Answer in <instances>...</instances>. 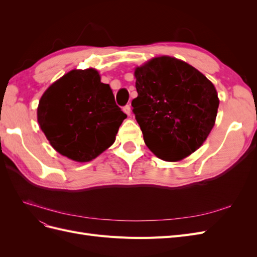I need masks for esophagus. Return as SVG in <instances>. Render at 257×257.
Masks as SVG:
<instances>
[{"instance_id":"obj_1","label":"esophagus","mask_w":257,"mask_h":257,"mask_svg":"<svg viewBox=\"0 0 257 257\" xmlns=\"http://www.w3.org/2000/svg\"><path fill=\"white\" fill-rule=\"evenodd\" d=\"M123 111L125 112L127 115L131 114V105H125L123 107Z\"/></svg>"}]
</instances>
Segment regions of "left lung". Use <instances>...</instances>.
Wrapping results in <instances>:
<instances>
[{"instance_id": "8db88e82", "label": "left lung", "mask_w": 257, "mask_h": 257, "mask_svg": "<svg viewBox=\"0 0 257 257\" xmlns=\"http://www.w3.org/2000/svg\"><path fill=\"white\" fill-rule=\"evenodd\" d=\"M138 96L133 112L147 147L165 161H179L203 145L212 130L219 98L196 68L170 57L155 58L135 71Z\"/></svg>"}]
</instances>
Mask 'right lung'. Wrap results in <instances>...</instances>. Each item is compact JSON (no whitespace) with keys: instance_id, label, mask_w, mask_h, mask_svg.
<instances>
[{"instance_id":"right-lung-1","label":"right lung","mask_w":257,"mask_h":257,"mask_svg":"<svg viewBox=\"0 0 257 257\" xmlns=\"http://www.w3.org/2000/svg\"><path fill=\"white\" fill-rule=\"evenodd\" d=\"M125 118L110 87L93 68L64 75L44 93L37 108L50 145L77 162H89L110 147Z\"/></svg>"}]
</instances>
